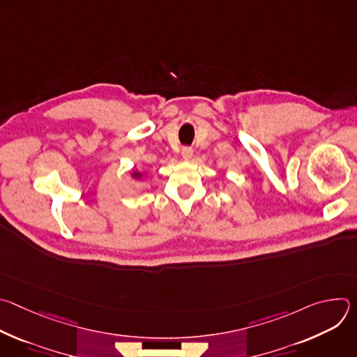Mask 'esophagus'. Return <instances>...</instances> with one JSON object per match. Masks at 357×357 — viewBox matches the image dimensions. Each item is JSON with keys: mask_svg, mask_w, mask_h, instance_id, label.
I'll return each mask as SVG.
<instances>
[{"mask_svg": "<svg viewBox=\"0 0 357 357\" xmlns=\"http://www.w3.org/2000/svg\"><path fill=\"white\" fill-rule=\"evenodd\" d=\"M193 155V148L192 146H183L182 148V157L185 160H190Z\"/></svg>", "mask_w": 357, "mask_h": 357, "instance_id": "1", "label": "esophagus"}]
</instances>
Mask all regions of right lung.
Segmentation results:
<instances>
[{"instance_id":"right-lung-1","label":"right lung","mask_w":357,"mask_h":357,"mask_svg":"<svg viewBox=\"0 0 357 357\" xmlns=\"http://www.w3.org/2000/svg\"><path fill=\"white\" fill-rule=\"evenodd\" d=\"M134 176H135V178H139V174H137V172H134Z\"/></svg>"}]
</instances>
